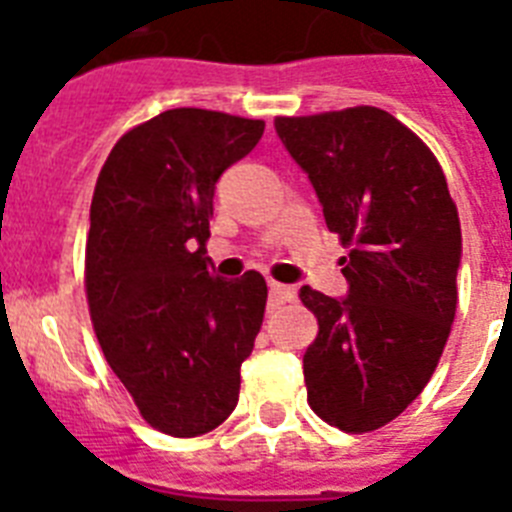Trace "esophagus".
Instances as JSON below:
<instances>
[{
    "label": "esophagus",
    "instance_id": "1",
    "mask_svg": "<svg viewBox=\"0 0 512 512\" xmlns=\"http://www.w3.org/2000/svg\"><path fill=\"white\" fill-rule=\"evenodd\" d=\"M270 296H273L275 301H281V304H286V301H296L299 291H296V286H286V283L270 281Z\"/></svg>",
    "mask_w": 512,
    "mask_h": 512
}]
</instances>
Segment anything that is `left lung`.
Wrapping results in <instances>:
<instances>
[{"mask_svg":"<svg viewBox=\"0 0 512 512\" xmlns=\"http://www.w3.org/2000/svg\"><path fill=\"white\" fill-rule=\"evenodd\" d=\"M275 133L350 247L342 299L299 293L319 322L304 355L309 404L345 433H368L402 415L441 361L459 296V211L433 151L386 110L275 118Z\"/></svg>","mask_w":512,"mask_h":512,"instance_id":"1","label":"left lung"}]
</instances>
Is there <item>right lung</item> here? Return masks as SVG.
<instances>
[{
  "label": "right lung",
  "mask_w": 512,
  "mask_h": 512,
  "mask_svg": "<svg viewBox=\"0 0 512 512\" xmlns=\"http://www.w3.org/2000/svg\"><path fill=\"white\" fill-rule=\"evenodd\" d=\"M262 131L216 110H164L128 131L97 177L84 252L95 335L141 417L175 438L231 415L262 327L265 278L226 281L206 252L216 182Z\"/></svg>",
  "instance_id": "add662e5"
}]
</instances>
